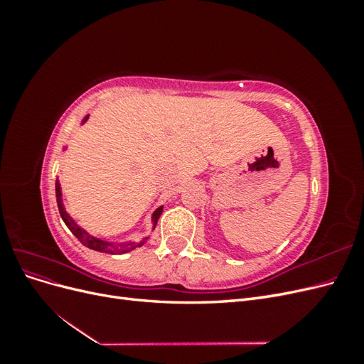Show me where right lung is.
I'll return each instance as SVG.
<instances>
[{"mask_svg": "<svg viewBox=\"0 0 364 364\" xmlns=\"http://www.w3.org/2000/svg\"><path fill=\"white\" fill-rule=\"evenodd\" d=\"M86 119H87V117H85L83 123H85ZM56 200H58V208H59L60 217H62V220L65 222V225L68 226V229L75 235V238L79 240L80 243L85 245L86 247H90V249L97 250V252L112 253V255H115V253H126V252H129V250H134V249H136V247L144 245V240H142L141 243H138V245H136V243H109V241H103V240H100V238H95V237L90 235L87 232H85V230H83L80 226H77V225L74 223V220L67 214V211H65L63 203H62V191H60L59 182H56ZM161 214H162V206L158 208L156 211L153 213L151 222H153V225H155V226H156V223H158V218H159ZM146 240H147V238H146Z\"/></svg>", "mask_w": 364, "mask_h": 364, "instance_id": "add662e5", "label": "right lung"}]
</instances>
